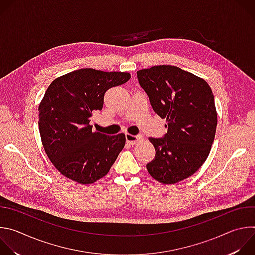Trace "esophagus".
Masks as SVG:
<instances>
[{"instance_id":"1","label":"esophagus","mask_w":255,"mask_h":255,"mask_svg":"<svg viewBox=\"0 0 255 255\" xmlns=\"http://www.w3.org/2000/svg\"><path fill=\"white\" fill-rule=\"evenodd\" d=\"M126 137V141L129 143V144H135L136 142L142 140V136L140 135H131V134H126L125 135Z\"/></svg>"}]
</instances>
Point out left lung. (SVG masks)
I'll use <instances>...</instances> for the list:
<instances>
[{
  "mask_svg": "<svg viewBox=\"0 0 255 255\" xmlns=\"http://www.w3.org/2000/svg\"><path fill=\"white\" fill-rule=\"evenodd\" d=\"M137 79L153 111L167 121L166 134L149 138L155 156L147 170L159 183L175 184L194 174L210 153L217 127L214 95L203 79L172 65L138 70Z\"/></svg>",
  "mask_w": 255,
  "mask_h": 255,
  "instance_id": "obj_1",
  "label": "left lung"
}]
</instances>
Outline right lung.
<instances>
[{
    "mask_svg": "<svg viewBox=\"0 0 255 255\" xmlns=\"http://www.w3.org/2000/svg\"><path fill=\"white\" fill-rule=\"evenodd\" d=\"M130 78L128 72L82 68L50 84L38 108V125L44 150L61 174L88 185L110 170L125 146V135L93 132L90 122L102 110L107 90Z\"/></svg>",
    "mask_w": 255,
    "mask_h": 255,
    "instance_id": "1",
    "label": "right lung"
}]
</instances>
